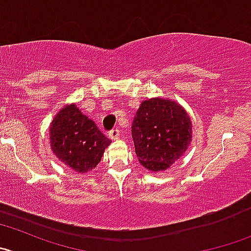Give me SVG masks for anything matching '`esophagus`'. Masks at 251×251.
Wrapping results in <instances>:
<instances>
[{
    "label": "esophagus",
    "instance_id": "esophagus-1",
    "mask_svg": "<svg viewBox=\"0 0 251 251\" xmlns=\"http://www.w3.org/2000/svg\"><path fill=\"white\" fill-rule=\"evenodd\" d=\"M109 138H111L112 140H117L119 139V130L118 129H112L111 132L108 133Z\"/></svg>",
    "mask_w": 251,
    "mask_h": 251
}]
</instances>
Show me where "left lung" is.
I'll list each match as a JSON object with an SVG mask.
<instances>
[{
  "instance_id": "left-lung-1",
  "label": "left lung",
  "mask_w": 251,
  "mask_h": 251,
  "mask_svg": "<svg viewBox=\"0 0 251 251\" xmlns=\"http://www.w3.org/2000/svg\"><path fill=\"white\" fill-rule=\"evenodd\" d=\"M135 154L150 171L170 168L192 140L191 118L181 104L161 97L145 100L132 126Z\"/></svg>"
}]
</instances>
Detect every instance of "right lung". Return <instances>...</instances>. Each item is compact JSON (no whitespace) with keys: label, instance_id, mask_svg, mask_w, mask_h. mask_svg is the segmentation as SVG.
Wrapping results in <instances>:
<instances>
[{"label":"right lung","instance_id":"obj_1","mask_svg":"<svg viewBox=\"0 0 251 251\" xmlns=\"http://www.w3.org/2000/svg\"><path fill=\"white\" fill-rule=\"evenodd\" d=\"M50 147L61 163L86 174L101 161L111 140L104 137L95 122L81 113L75 103L59 111L50 123Z\"/></svg>","mask_w":251,"mask_h":251}]
</instances>
